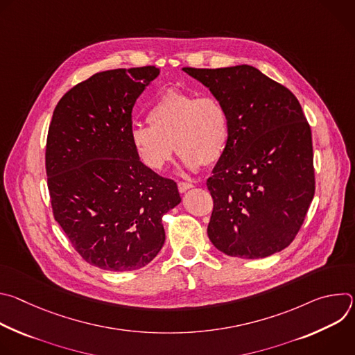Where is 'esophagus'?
<instances>
[{"label": "esophagus", "mask_w": 355, "mask_h": 355, "mask_svg": "<svg viewBox=\"0 0 355 355\" xmlns=\"http://www.w3.org/2000/svg\"><path fill=\"white\" fill-rule=\"evenodd\" d=\"M193 185L192 184H189V182H178V191L181 192V193H184V192H187L188 189H191Z\"/></svg>", "instance_id": "esophagus-1"}]
</instances>
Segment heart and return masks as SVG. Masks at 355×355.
<instances>
[{"mask_svg":"<svg viewBox=\"0 0 355 355\" xmlns=\"http://www.w3.org/2000/svg\"><path fill=\"white\" fill-rule=\"evenodd\" d=\"M147 122L133 123L129 139L139 160L151 171L166 168L174 147L182 166L198 171L219 162L229 143L226 110L212 95L168 89L150 104Z\"/></svg>","mask_w":355,"mask_h":355,"instance_id":"b5f03b06","label":"heart"}]
</instances>
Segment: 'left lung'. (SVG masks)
I'll return each instance as SVG.
<instances>
[{"label":"left lung","mask_w":355,"mask_h":355,"mask_svg":"<svg viewBox=\"0 0 355 355\" xmlns=\"http://www.w3.org/2000/svg\"><path fill=\"white\" fill-rule=\"evenodd\" d=\"M220 101L229 143L207 185L212 244L226 256L264 259L288 247L315 195L311 126L296 96L259 69H182Z\"/></svg>","instance_id":"left-lung-1"}]
</instances>
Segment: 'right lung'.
I'll return each mask as SVG.
<instances>
[{
    "label": "right lung",
    "mask_w": 355,
    "mask_h": 355,
    "mask_svg": "<svg viewBox=\"0 0 355 355\" xmlns=\"http://www.w3.org/2000/svg\"><path fill=\"white\" fill-rule=\"evenodd\" d=\"M160 74L153 66L96 73L73 87L53 112L46 146L55 219L91 266L133 271L159 254L163 216L181 196L148 170L129 139L132 110Z\"/></svg>",
    "instance_id": "obj_1"
}]
</instances>
